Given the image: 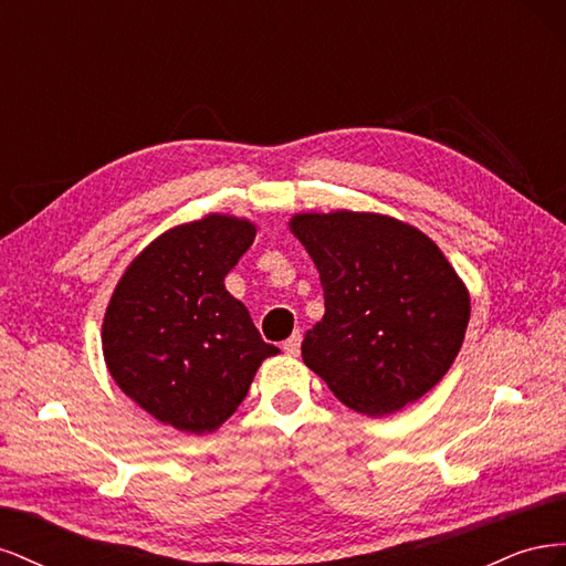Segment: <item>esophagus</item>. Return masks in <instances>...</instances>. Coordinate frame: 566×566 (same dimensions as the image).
<instances>
[{"label":"esophagus","mask_w":566,"mask_h":566,"mask_svg":"<svg viewBox=\"0 0 566 566\" xmlns=\"http://www.w3.org/2000/svg\"><path fill=\"white\" fill-rule=\"evenodd\" d=\"M300 345H302V335H300V331H295L293 335H290V337L283 342V352H285L287 356H297V354H300Z\"/></svg>","instance_id":"1"}]
</instances>
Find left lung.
<instances>
[{"mask_svg": "<svg viewBox=\"0 0 566 566\" xmlns=\"http://www.w3.org/2000/svg\"><path fill=\"white\" fill-rule=\"evenodd\" d=\"M314 260L325 314L302 358L335 397L380 418L430 391L460 352L470 293L443 252L416 227L337 210L290 219Z\"/></svg>", "mask_w": 566, "mask_h": 566, "instance_id": "obj_1", "label": "left lung"}]
</instances>
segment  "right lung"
Masks as SVG:
<instances>
[{
    "instance_id": "add662e5",
    "label": "right lung",
    "mask_w": 566,
    "mask_h": 566,
    "mask_svg": "<svg viewBox=\"0 0 566 566\" xmlns=\"http://www.w3.org/2000/svg\"><path fill=\"white\" fill-rule=\"evenodd\" d=\"M254 231L229 214L169 229L134 256L108 302L101 345L113 380L179 432H214L279 354L224 285Z\"/></svg>"
}]
</instances>
